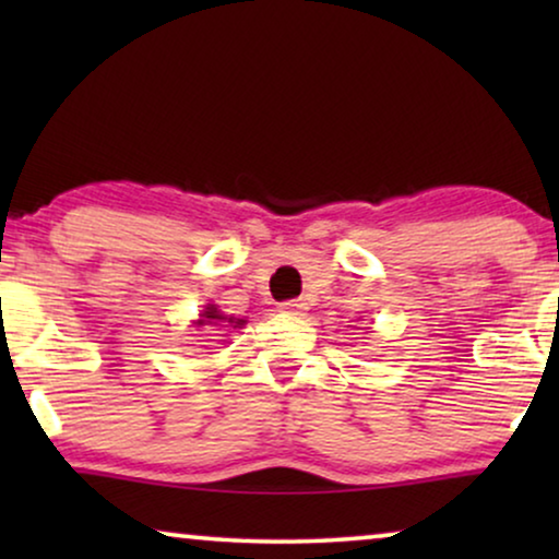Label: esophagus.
<instances>
[{
	"mask_svg": "<svg viewBox=\"0 0 559 559\" xmlns=\"http://www.w3.org/2000/svg\"><path fill=\"white\" fill-rule=\"evenodd\" d=\"M280 310L285 312V316H305V310H308V302L287 300V302L280 305Z\"/></svg>",
	"mask_w": 559,
	"mask_h": 559,
	"instance_id": "1",
	"label": "esophagus"
}]
</instances>
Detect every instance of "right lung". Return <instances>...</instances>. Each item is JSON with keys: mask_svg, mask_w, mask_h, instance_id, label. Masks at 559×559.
Masks as SVG:
<instances>
[{"mask_svg": "<svg viewBox=\"0 0 559 559\" xmlns=\"http://www.w3.org/2000/svg\"><path fill=\"white\" fill-rule=\"evenodd\" d=\"M236 322L237 325L234 328H241L243 325V320H239V318H228V316H224V312H221L216 305H205V310L201 312V318L195 320V325H209V328H213V325H221V328H226L224 323H233Z\"/></svg>", "mask_w": 559, "mask_h": 559, "instance_id": "obj_1", "label": "right lung"}]
</instances>
